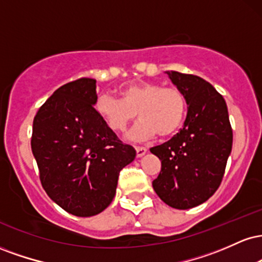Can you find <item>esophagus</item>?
Listing matches in <instances>:
<instances>
[{"label": "esophagus", "instance_id": "obj_1", "mask_svg": "<svg viewBox=\"0 0 262 262\" xmlns=\"http://www.w3.org/2000/svg\"><path fill=\"white\" fill-rule=\"evenodd\" d=\"M135 150H137V156L138 158H141L143 155H145V152L148 151L146 148H144V146H135Z\"/></svg>", "mask_w": 262, "mask_h": 262}]
</instances>
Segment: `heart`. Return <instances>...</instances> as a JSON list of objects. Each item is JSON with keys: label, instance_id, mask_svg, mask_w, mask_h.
I'll use <instances>...</instances> for the list:
<instances>
[{"label": "heart", "instance_id": "heart-1", "mask_svg": "<svg viewBox=\"0 0 262 262\" xmlns=\"http://www.w3.org/2000/svg\"><path fill=\"white\" fill-rule=\"evenodd\" d=\"M121 98L98 96L95 108L102 121L111 130L122 133L134 122L141 121L132 132L134 139H150L158 134L160 138L172 137L185 122L187 102L185 95L175 87H162L150 81L128 82L119 89Z\"/></svg>", "mask_w": 262, "mask_h": 262}]
</instances>
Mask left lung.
Masks as SVG:
<instances>
[{
	"label": "left lung",
	"instance_id": "obj_1",
	"mask_svg": "<svg viewBox=\"0 0 262 262\" xmlns=\"http://www.w3.org/2000/svg\"><path fill=\"white\" fill-rule=\"evenodd\" d=\"M186 97L187 117L181 130L150 149L161 160L152 187L176 209L200 206L214 194L224 176L233 130L223 96L196 75L166 71Z\"/></svg>",
	"mask_w": 262,
	"mask_h": 262
}]
</instances>
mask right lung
I'll return each instance as SVG.
<instances>
[{"label":"right lung","mask_w":262,"mask_h":262,"mask_svg":"<svg viewBox=\"0 0 262 262\" xmlns=\"http://www.w3.org/2000/svg\"><path fill=\"white\" fill-rule=\"evenodd\" d=\"M96 80L82 77L59 87L33 121L32 151L47 194L76 217L110 206L121 170L135 158L95 110Z\"/></svg>","instance_id":"right-lung-1"}]
</instances>
